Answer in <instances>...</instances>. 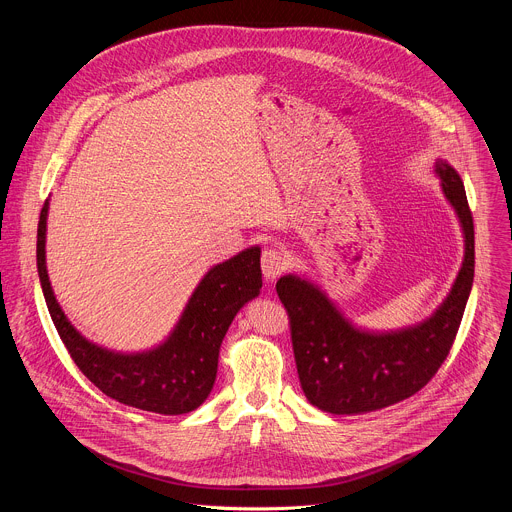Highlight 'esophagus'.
Here are the masks:
<instances>
[{"label": "esophagus", "instance_id": "1", "mask_svg": "<svg viewBox=\"0 0 512 512\" xmlns=\"http://www.w3.org/2000/svg\"><path fill=\"white\" fill-rule=\"evenodd\" d=\"M261 269H263V275L267 281H273L277 279L285 269H287V259L285 255L275 249V247H267L261 255Z\"/></svg>", "mask_w": 512, "mask_h": 512}]
</instances>
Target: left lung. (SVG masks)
Returning a JSON list of instances; mask_svg holds the SVG:
<instances>
[{"mask_svg":"<svg viewBox=\"0 0 512 512\" xmlns=\"http://www.w3.org/2000/svg\"><path fill=\"white\" fill-rule=\"evenodd\" d=\"M435 172L460 218L466 251L452 291L431 318L397 332H367L352 326L318 285L298 275H283L275 285L302 389L322 411L369 413L415 395L456 340L474 281V221L460 174L444 160L435 162Z\"/></svg>","mask_w":512,"mask_h":512,"instance_id":"obj_1","label":"left lung"}]
</instances>
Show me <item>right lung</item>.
I'll return each instance as SVG.
<instances>
[{"label":"right lung","mask_w":512,"mask_h":512,"mask_svg":"<svg viewBox=\"0 0 512 512\" xmlns=\"http://www.w3.org/2000/svg\"><path fill=\"white\" fill-rule=\"evenodd\" d=\"M48 200L40 210L36 261L50 318L70 358L107 397L160 415L194 411L210 395L218 350L237 312L261 289V249L214 265L194 289L172 334L156 348L123 354L89 342L60 310L46 271Z\"/></svg>","instance_id":"1"}]
</instances>
